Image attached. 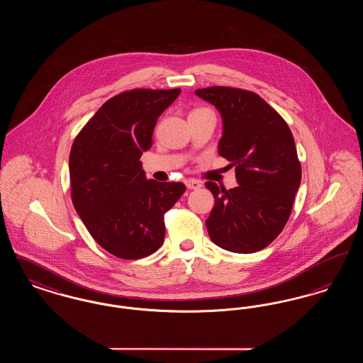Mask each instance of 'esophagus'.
Here are the masks:
<instances>
[{
	"mask_svg": "<svg viewBox=\"0 0 363 363\" xmlns=\"http://www.w3.org/2000/svg\"><path fill=\"white\" fill-rule=\"evenodd\" d=\"M185 185L188 186V189H200L203 186V182L199 181V179H194V178H189L185 181Z\"/></svg>",
	"mask_w": 363,
	"mask_h": 363,
	"instance_id": "1",
	"label": "esophagus"
}]
</instances>
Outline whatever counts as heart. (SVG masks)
<instances>
[{
    "label": "heart",
    "mask_w": 363,
    "mask_h": 363,
    "mask_svg": "<svg viewBox=\"0 0 363 363\" xmlns=\"http://www.w3.org/2000/svg\"><path fill=\"white\" fill-rule=\"evenodd\" d=\"M194 111H199V110H194Z\"/></svg>",
    "instance_id": "1"
}]
</instances>
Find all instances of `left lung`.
Masks as SVG:
<instances>
[{
	"instance_id": "obj_1",
	"label": "left lung",
	"mask_w": 363,
	"mask_h": 363,
	"mask_svg": "<svg viewBox=\"0 0 363 363\" xmlns=\"http://www.w3.org/2000/svg\"><path fill=\"white\" fill-rule=\"evenodd\" d=\"M196 95L213 104L223 118L219 155L235 166L238 186H206L215 206L206 220L213 243L234 253L267 247L287 223L301 184V163L293 133L259 95L233 86H208Z\"/></svg>"
}]
</instances>
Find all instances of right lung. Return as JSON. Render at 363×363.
Segmentation results:
<instances>
[{
  "label": "right lung",
  "instance_id": "add662e5",
  "mask_svg": "<svg viewBox=\"0 0 363 363\" xmlns=\"http://www.w3.org/2000/svg\"><path fill=\"white\" fill-rule=\"evenodd\" d=\"M181 94L130 89L108 99L76 136L69 155L72 203L92 238L116 257H147L164 241V213L186 190L147 179L140 157L159 116Z\"/></svg>",
  "mask_w": 363,
  "mask_h": 363
}]
</instances>
